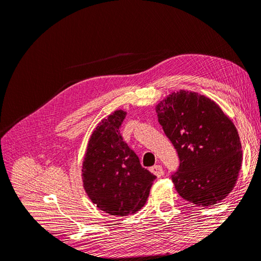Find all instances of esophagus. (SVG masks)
Masks as SVG:
<instances>
[{"label":"esophagus","mask_w":261,"mask_h":261,"mask_svg":"<svg viewBox=\"0 0 261 261\" xmlns=\"http://www.w3.org/2000/svg\"><path fill=\"white\" fill-rule=\"evenodd\" d=\"M150 171H151L153 174L158 177H161L163 175V169H162L161 165H159V164L153 165L152 168H150Z\"/></svg>","instance_id":"esophagus-1"}]
</instances>
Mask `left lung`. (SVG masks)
I'll use <instances>...</instances> for the list:
<instances>
[{
	"label": "left lung",
	"mask_w": 261,
	"mask_h": 261,
	"mask_svg": "<svg viewBox=\"0 0 261 261\" xmlns=\"http://www.w3.org/2000/svg\"><path fill=\"white\" fill-rule=\"evenodd\" d=\"M155 111L179 158L172 175L178 195L202 207L224 199L242 167V144L231 118L215 101L188 90L172 92Z\"/></svg>",
	"instance_id": "1"
}]
</instances>
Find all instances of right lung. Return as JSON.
I'll use <instances>...</instances> for the list:
<instances>
[{"label":"right lung","instance_id":"1","mask_svg":"<svg viewBox=\"0 0 261 261\" xmlns=\"http://www.w3.org/2000/svg\"><path fill=\"white\" fill-rule=\"evenodd\" d=\"M125 116V111L116 110L98 124L88 141L82 169L84 188L90 200L100 210L121 217L144 206L155 179L123 140L120 127Z\"/></svg>","mask_w":261,"mask_h":261}]
</instances>
